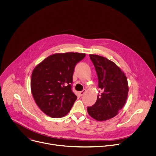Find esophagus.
<instances>
[{
    "label": "esophagus",
    "mask_w": 156,
    "mask_h": 156,
    "mask_svg": "<svg viewBox=\"0 0 156 156\" xmlns=\"http://www.w3.org/2000/svg\"><path fill=\"white\" fill-rule=\"evenodd\" d=\"M86 92V90H82L81 91H80V95L81 97V96H83V94L84 93Z\"/></svg>",
    "instance_id": "34e87169"
}]
</instances>
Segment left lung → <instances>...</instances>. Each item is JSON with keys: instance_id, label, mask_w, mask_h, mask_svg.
<instances>
[{"instance_id": "1", "label": "left lung", "mask_w": 156, "mask_h": 156, "mask_svg": "<svg viewBox=\"0 0 156 156\" xmlns=\"http://www.w3.org/2000/svg\"><path fill=\"white\" fill-rule=\"evenodd\" d=\"M90 58L95 66L98 88L102 93L87 110L94 119L107 120L117 115L125 105L129 91L127 77L119 66L107 58L96 55H90Z\"/></svg>"}]
</instances>
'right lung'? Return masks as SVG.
Masks as SVG:
<instances>
[{
  "label": "right lung",
  "instance_id": "1",
  "mask_svg": "<svg viewBox=\"0 0 156 156\" xmlns=\"http://www.w3.org/2000/svg\"><path fill=\"white\" fill-rule=\"evenodd\" d=\"M85 57L78 53H57L44 59L33 70L30 88L39 108L53 118L65 116L77 97L72 91L76 64Z\"/></svg>",
  "mask_w": 156,
  "mask_h": 156
}]
</instances>
